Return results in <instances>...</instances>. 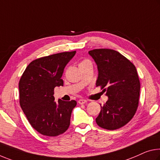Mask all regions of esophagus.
<instances>
[{
    "mask_svg": "<svg viewBox=\"0 0 160 160\" xmlns=\"http://www.w3.org/2000/svg\"><path fill=\"white\" fill-rule=\"evenodd\" d=\"M88 101L86 100H84V99H80V100H78V103H79L80 105H83V104H85Z\"/></svg>",
    "mask_w": 160,
    "mask_h": 160,
    "instance_id": "1",
    "label": "esophagus"
}]
</instances>
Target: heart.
<instances>
[{"mask_svg":"<svg viewBox=\"0 0 160 160\" xmlns=\"http://www.w3.org/2000/svg\"><path fill=\"white\" fill-rule=\"evenodd\" d=\"M89 62H90L88 60H82V61L80 62L79 66H81V65H84L87 64V63H89Z\"/></svg>","mask_w":160,"mask_h":160,"instance_id":"heart-1","label":"heart"}]
</instances>
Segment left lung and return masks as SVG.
Here are the masks:
<instances>
[{
  "label": "left lung",
  "mask_w": 160,
  "mask_h": 160,
  "mask_svg": "<svg viewBox=\"0 0 160 160\" xmlns=\"http://www.w3.org/2000/svg\"><path fill=\"white\" fill-rule=\"evenodd\" d=\"M89 54L98 65L96 86L108 97L96 123L106 130H117L132 120L138 107L140 82L136 68L116 50L95 49Z\"/></svg>",
  "instance_id": "obj_1"
}]
</instances>
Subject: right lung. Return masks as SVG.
Segmentation results:
<instances>
[{
    "mask_svg": "<svg viewBox=\"0 0 160 160\" xmlns=\"http://www.w3.org/2000/svg\"><path fill=\"white\" fill-rule=\"evenodd\" d=\"M75 52H60L32 60L20 79V105L31 126L43 135H60L70 126L77 102L60 99L55 102L53 95L55 87L63 86V70Z\"/></svg>",
    "mask_w": 160,
    "mask_h": 160,
    "instance_id": "add662e5",
    "label": "right lung"
}]
</instances>
